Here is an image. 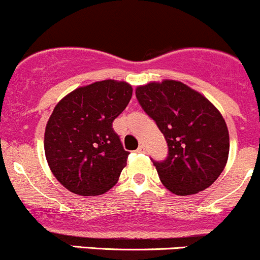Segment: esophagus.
Segmentation results:
<instances>
[{"label":"esophagus","instance_id":"34e87169","mask_svg":"<svg viewBox=\"0 0 260 260\" xmlns=\"http://www.w3.org/2000/svg\"><path fill=\"white\" fill-rule=\"evenodd\" d=\"M145 150H147V149H145V145H139V148H138V149H137V152L138 153H145Z\"/></svg>","mask_w":260,"mask_h":260}]
</instances>
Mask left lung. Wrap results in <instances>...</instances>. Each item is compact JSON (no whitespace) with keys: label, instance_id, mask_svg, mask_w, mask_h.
Listing matches in <instances>:
<instances>
[{"label":"left lung","instance_id":"left-lung-1","mask_svg":"<svg viewBox=\"0 0 260 260\" xmlns=\"http://www.w3.org/2000/svg\"><path fill=\"white\" fill-rule=\"evenodd\" d=\"M135 94L169 145L165 160H153L162 184L176 195L197 194L211 186L230 152L229 128L221 112L181 81H152L138 86Z\"/></svg>","mask_w":260,"mask_h":260}]
</instances>
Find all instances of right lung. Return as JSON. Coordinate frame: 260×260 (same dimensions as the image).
Returning <instances> with one entry per match:
<instances>
[{
    "label": "right lung",
    "instance_id": "obj_1",
    "mask_svg": "<svg viewBox=\"0 0 260 260\" xmlns=\"http://www.w3.org/2000/svg\"><path fill=\"white\" fill-rule=\"evenodd\" d=\"M133 88L103 80L80 86L56 105L44 133V153L54 177L71 192L101 195L117 182L128 152L112 122L128 105Z\"/></svg>",
    "mask_w": 260,
    "mask_h": 260
}]
</instances>
